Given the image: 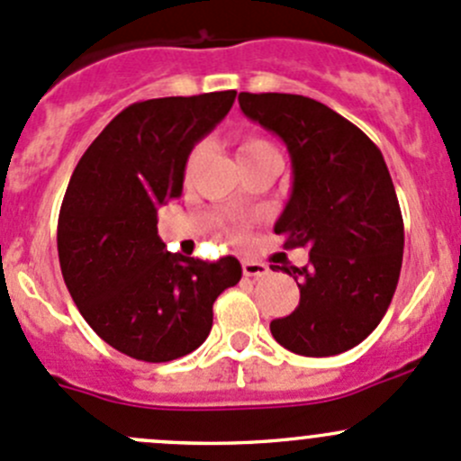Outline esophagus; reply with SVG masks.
<instances>
[{"label":"esophagus","mask_w":461,"mask_h":461,"mask_svg":"<svg viewBox=\"0 0 461 461\" xmlns=\"http://www.w3.org/2000/svg\"><path fill=\"white\" fill-rule=\"evenodd\" d=\"M269 267L260 260H243V274L245 276H252V278H263L267 276Z\"/></svg>","instance_id":"obj_1"}]
</instances>
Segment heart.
Segmentation results:
<instances>
[{"label": "heart", "instance_id": "obj_1", "mask_svg": "<svg viewBox=\"0 0 461 461\" xmlns=\"http://www.w3.org/2000/svg\"><path fill=\"white\" fill-rule=\"evenodd\" d=\"M272 144L267 140H263V138H245V140L239 142V160L240 158H248V156H254V153H260V151H272Z\"/></svg>", "mask_w": 461, "mask_h": 461}]
</instances>
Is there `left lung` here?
Listing matches in <instances>:
<instances>
[{"label": "left lung", "instance_id": "8db88e82", "mask_svg": "<svg viewBox=\"0 0 461 461\" xmlns=\"http://www.w3.org/2000/svg\"><path fill=\"white\" fill-rule=\"evenodd\" d=\"M239 104L287 144L294 180L274 231L285 249H310L305 267H281L301 301L269 323L272 337L296 355H341L379 325L402 272L403 218L388 167L359 127L312 97L240 93Z\"/></svg>", "mask_w": 461, "mask_h": 461}]
</instances>
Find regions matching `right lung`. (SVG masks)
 Listing matches in <instances>:
<instances>
[{
	"instance_id": "right-lung-1",
	"label": "right lung",
	"mask_w": 461,
	"mask_h": 461,
	"mask_svg": "<svg viewBox=\"0 0 461 461\" xmlns=\"http://www.w3.org/2000/svg\"><path fill=\"white\" fill-rule=\"evenodd\" d=\"M236 91L156 97L120 111L71 176L58 221L64 283L93 332L122 355L162 364L207 339L213 301L240 281L234 257L171 254L158 207L183 194L185 165Z\"/></svg>"
}]
</instances>
